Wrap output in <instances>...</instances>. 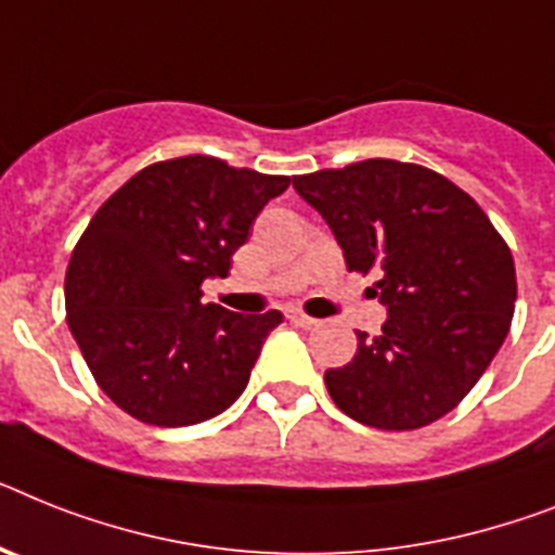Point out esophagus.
<instances>
[{"label": "esophagus", "instance_id": "obj_1", "mask_svg": "<svg viewBox=\"0 0 555 555\" xmlns=\"http://www.w3.org/2000/svg\"><path fill=\"white\" fill-rule=\"evenodd\" d=\"M288 320H292L295 326H304V328L318 326V320L309 318V314H304V311H288Z\"/></svg>", "mask_w": 555, "mask_h": 555}]
</instances>
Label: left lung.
I'll list each match as a JSON object with an SVG mask.
<instances>
[{
    "label": "left lung",
    "instance_id": "left-lung-1",
    "mask_svg": "<svg viewBox=\"0 0 555 555\" xmlns=\"http://www.w3.org/2000/svg\"><path fill=\"white\" fill-rule=\"evenodd\" d=\"M343 246L349 272H377V337L326 371L334 405L383 431L437 423L465 400L511 332L516 269L482 206L420 164L369 158L292 178Z\"/></svg>",
    "mask_w": 555,
    "mask_h": 555
}]
</instances>
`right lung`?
Instances as JSON below:
<instances>
[{"label":"right lung","instance_id":"add662e5","mask_svg":"<svg viewBox=\"0 0 555 555\" xmlns=\"http://www.w3.org/2000/svg\"><path fill=\"white\" fill-rule=\"evenodd\" d=\"M288 176L184 155L144 167L90 218L64 274L67 326L118 409L146 425L212 420L244 393L278 309L201 304Z\"/></svg>","mask_w":555,"mask_h":555}]
</instances>
